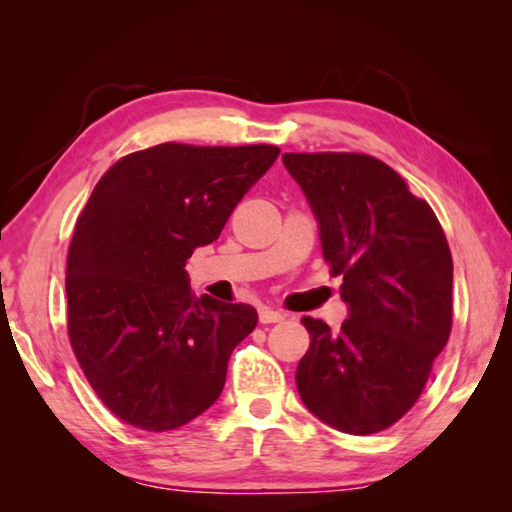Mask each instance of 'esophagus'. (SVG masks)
I'll list each match as a JSON object with an SVG mask.
<instances>
[{
    "label": "esophagus",
    "mask_w": 512,
    "mask_h": 512,
    "mask_svg": "<svg viewBox=\"0 0 512 512\" xmlns=\"http://www.w3.org/2000/svg\"><path fill=\"white\" fill-rule=\"evenodd\" d=\"M259 320H262L264 325H268V323H282L284 314H282V311L271 309V307H262V309H259Z\"/></svg>",
    "instance_id": "obj_1"
}]
</instances>
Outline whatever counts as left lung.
Here are the masks:
<instances>
[{"label": "left lung", "mask_w": 512, "mask_h": 512, "mask_svg": "<svg viewBox=\"0 0 512 512\" xmlns=\"http://www.w3.org/2000/svg\"><path fill=\"white\" fill-rule=\"evenodd\" d=\"M320 225L329 273L350 316L339 334L305 316L296 370L307 409L352 436L409 413L452 332L454 264L427 201L366 153H284Z\"/></svg>", "instance_id": "obj_1"}]
</instances>
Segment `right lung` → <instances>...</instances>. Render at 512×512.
Segmentation results:
<instances>
[{"instance_id": "obj_1", "label": "right lung", "mask_w": 512, "mask_h": 512, "mask_svg": "<svg viewBox=\"0 0 512 512\" xmlns=\"http://www.w3.org/2000/svg\"><path fill=\"white\" fill-rule=\"evenodd\" d=\"M273 144L167 142L103 173L67 255V334L99 400L131 427L171 431L221 395L253 332L244 302L196 298L185 262L277 160Z\"/></svg>"}]
</instances>
